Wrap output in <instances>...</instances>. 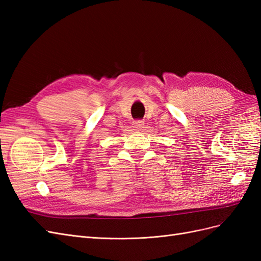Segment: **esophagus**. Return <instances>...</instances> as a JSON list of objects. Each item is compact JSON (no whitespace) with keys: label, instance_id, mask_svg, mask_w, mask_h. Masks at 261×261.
<instances>
[{"label":"esophagus","instance_id":"1","mask_svg":"<svg viewBox=\"0 0 261 261\" xmlns=\"http://www.w3.org/2000/svg\"><path fill=\"white\" fill-rule=\"evenodd\" d=\"M144 126H145V123H144L143 121H135V122H133V128L135 129V130L143 129Z\"/></svg>","mask_w":261,"mask_h":261}]
</instances>
